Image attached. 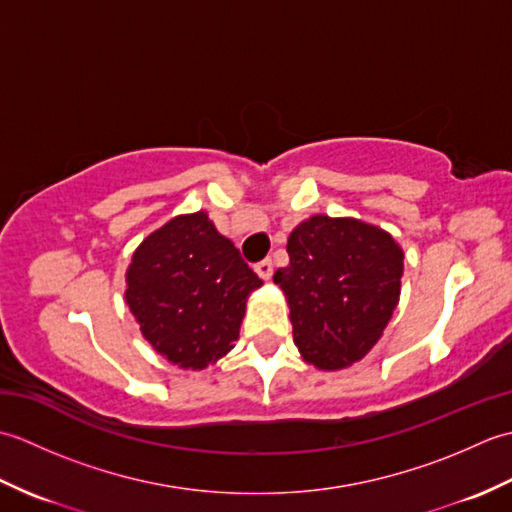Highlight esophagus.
I'll return each mask as SVG.
<instances>
[{
    "mask_svg": "<svg viewBox=\"0 0 512 512\" xmlns=\"http://www.w3.org/2000/svg\"><path fill=\"white\" fill-rule=\"evenodd\" d=\"M255 273L262 277L264 281H268L270 277H273V262H270V259H264V262H259L255 266Z\"/></svg>",
    "mask_w": 512,
    "mask_h": 512,
    "instance_id": "obj_1",
    "label": "esophagus"
}]
</instances>
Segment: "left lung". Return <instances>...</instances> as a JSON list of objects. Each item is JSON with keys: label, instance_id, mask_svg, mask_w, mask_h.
Segmentation results:
<instances>
[{"label": "left lung", "instance_id": "left-lung-1", "mask_svg": "<svg viewBox=\"0 0 512 512\" xmlns=\"http://www.w3.org/2000/svg\"><path fill=\"white\" fill-rule=\"evenodd\" d=\"M290 264L275 273L306 363L336 372L378 343L400 301L405 253L385 228L312 215L292 228Z\"/></svg>", "mask_w": 512, "mask_h": 512}]
</instances>
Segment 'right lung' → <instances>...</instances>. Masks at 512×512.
I'll return each mask as SVG.
<instances>
[{
    "label": "right lung",
    "mask_w": 512,
    "mask_h": 512,
    "mask_svg": "<svg viewBox=\"0 0 512 512\" xmlns=\"http://www.w3.org/2000/svg\"><path fill=\"white\" fill-rule=\"evenodd\" d=\"M262 286L209 213L195 211L140 242L125 273V301L165 361L200 372L233 350L250 292Z\"/></svg>",
    "instance_id": "right-lung-1"
}]
</instances>
